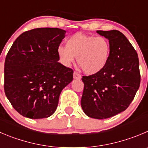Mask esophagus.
I'll use <instances>...</instances> for the list:
<instances>
[{
  "label": "esophagus",
  "mask_w": 148,
  "mask_h": 148,
  "mask_svg": "<svg viewBox=\"0 0 148 148\" xmlns=\"http://www.w3.org/2000/svg\"><path fill=\"white\" fill-rule=\"evenodd\" d=\"M73 78H74V79H78V80H79V79H81V75H80L78 72L74 71V73H73Z\"/></svg>",
  "instance_id": "obj_1"
}]
</instances>
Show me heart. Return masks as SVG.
Listing matches in <instances>:
<instances>
[{"label": "heart", "mask_w": 148, "mask_h": 148, "mask_svg": "<svg viewBox=\"0 0 148 148\" xmlns=\"http://www.w3.org/2000/svg\"><path fill=\"white\" fill-rule=\"evenodd\" d=\"M57 53L65 65H70L77 57L83 71L88 75L100 72L106 66L110 54V44L104 37L77 33L70 36L66 46H60Z\"/></svg>", "instance_id": "heart-1"}]
</instances>
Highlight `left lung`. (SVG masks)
<instances>
[{
	"instance_id": "left-lung-1",
	"label": "left lung",
	"mask_w": 148,
	"mask_h": 148,
	"mask_svg": "<svg viewBox=\"0 0 148 148\" xmlns=\"http://www.w3.org/2000/svg\"><path fill=\"white\" fill-rule=\"evenodd\" d=\"M109 40L110 54L106 66L96 74L83 76L81 107L92 119H108L128 108L140 85L137 53L120 31L97 30Z\"/></svg>"
}]
</instances>
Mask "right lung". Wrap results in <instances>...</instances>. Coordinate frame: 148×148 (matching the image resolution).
<instances>
[{"mask_svg":"<svg viewBox=\"0 0 148 148\" xmlns=\"http://www.w3.org/2000/svg\"><path fill=\"white\" fill-rule=\"evenodd\" d=\"M66 31L36 28L15 40L5 57L4 91L15 110L32 119L48 118L57 110L73 70L58 62L57 53Z\"/></svg>","mask_w":148,"mask_h":148,"instance_id":"right-lung-1","label":"right lung"}]
</instances>
